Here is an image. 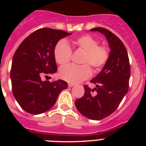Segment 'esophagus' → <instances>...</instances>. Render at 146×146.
Segmentation results:
<instances>
[{"label":"esophagus","mask_w":146,"mask_h":146,"mask_svg":"<svg viewBox=\"0 0 146 146\" xmlns=\"http://www.w3.org/2000/svg\"><path fill=\"white\" fill-rule=\"evenodd\" d=\"M74 86V83H69V84H68V86H69V88H71V87H73V86Z\"/></svg>","instance_id":"obj_1"}]
</instances>
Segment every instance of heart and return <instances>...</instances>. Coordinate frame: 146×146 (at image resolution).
Here are the masks:
<instances>
[{"label":"heart","instance_id":"heart-1","mask_svg":"<svg viewBox=\"0 0 146 146\" xmlns=\"http://www.w3.org/2000/svg\"><path fill=\"white\" fill-rule=\"evenodd\" d=\"M72 45L76 49L84 52L82 55L81 66L67 65L60 68L59 76L64 80L70 83L80 82L91 77L92 72L90 66L94 71H99L105 65L109 59L110 52L105 46L99 45L96 38L90 35L82 36L72 41ZM72 57V50L66 41L58 42L54 48V58L55 61L60 65H65L69 63Z\"/></svg>","mask_w":146,"mask_h":146}]
</instances>
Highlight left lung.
I'll list each match as a JSON object with an SVG mask.
<instances>
[{
  "instance_id": "8db88e82",
  "label": "left lung",
  "mask_w": 146,
  "mask_h": 146,
  "mask_svg": "<svg viewBox=\"0 0 146 146\" xmlns=\"http://www.w3.org/2000/svg\"><path fill=\"white\" fill-rule=\"evenodd\" d=\"M107 38L110 49L109 59L99 74L91 80L96 85L91 89L84 86V96L75 101L78 111L86 118L101 120L117 109L127 94L130 77V64L126 49L119 38L105 28H94ZM96 90L97 94H92Z\"/></svg>"
}]
</instances>
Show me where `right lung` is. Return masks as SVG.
<instances>
[{"label":"right lung","mask_w":146,"mask_h":146,"mask_svg":"<svg viewBox=\"0 0 146 146\" xmlns=\"http://www.w3.org/2000/svg\"><path fill=\"white\" fill-rule=\"evenodd\" d=\"M71 34L41 28L26 37L17 49L11 64V86L14 96L25 111L33 115L47 111L67 88L64 80L50 82L42 78L56 72L54 48L60 38Z\"/></svg>","instance_id":"1"}]
</instances>
